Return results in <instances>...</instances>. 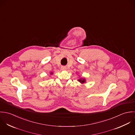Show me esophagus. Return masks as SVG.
I'll return each mask as SVG.
<instances>
[{
  "label": "esophagus",
  "mask_w": 135,
  "mask_h": 135,
  "mask_svg": "<svg viewBox=\"0 0 135 135\" xmlns=\"http://www.w3.org/2000/svg\"><path fill=\"white\" fill-rule=\"evenodd\" d=\"M61 69L62 70H66L67 68L66 67H65V66H62V67H61Z\"/></svg>",
  "instance_id": "1"
}]
</instances>
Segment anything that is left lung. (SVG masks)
Wrapping results in <instances>:
<instances>
[{
	"label": "left lung",
	"instance_id": "8db88e82",
	"mask_svg": "<svg viewBox=\"0 0 135 135\" xmlns=\"http://www.w3.org/2000/svg\"><path fill=\"white\" fill-rule=\"evenodd\" d=\"M78 81L79 82H80L81 83L83 84V83H84L86 81V80L85 78H80V79H78Z\"/></svg>",
	"mask_w": 135,
	"mask_h": 135
}]
</instances>
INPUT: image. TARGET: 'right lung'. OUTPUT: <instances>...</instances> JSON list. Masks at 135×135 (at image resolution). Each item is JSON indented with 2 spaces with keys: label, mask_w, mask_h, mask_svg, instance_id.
<instances>
[{
  "label": "right lung",
  "mask_w": 135,
  "mask_h": 135,
  "mask_svg": "<svg viewBox=\"0 0 135 135\" xmlns=\"http://www.w3.org/2000/svg\"><path fill=\"white\" fill-rule=\"evenodd\" d=\"M50 74H51V75H53V72H51V73H50Z\"/></svg>",
  "instance_id": "obj_1"
}]
</instances>
